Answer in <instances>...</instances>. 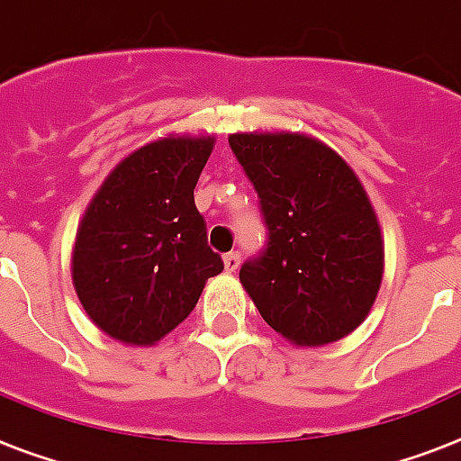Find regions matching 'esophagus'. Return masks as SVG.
I'll use <instances>...</instances> for the list:
<instances>
[{
  "label": "esophagus",
  "mask_w": 461,
  "mask_h": 461,
  "mask_svg": "<svg viewBox=\"0 0 461 461\" xmlns=\"http://www.w3.org/2000/svg\"><path fill=\"white\" fill-rule=\"evenodd\" d=\"M223 264H226V271L228 273H235L240 266V254L238 252H230L223 257Z\"/></svg>",
  "instance_id": "34e87169"
}]
</instances>
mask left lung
Masks as SVG:
<instances>
[{
  "mask_svg": "<svg viewBox=\"0 0 461 461\" xmlns=\"http://www.w3.org/2000/svg\"><path fill=\"white\" fill-rule=\"evenodd\" d=\"M228 143L268 228L264 249L240 268L261 318L296 346L351 334L384 273L382 230L358 176L302 134H233Z\"/></svg>",
  "mask_w": 461,
  "mask_h": 461,
  "instance_id": "8db88e82",
  "label": "left lung"
}]
</instances>
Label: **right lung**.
Returning <instances> with one entry per match:
<instances>
[{
	"mask_svg": "<svg viewBox=\"0 0 461 461\" xmlns=\"http://www.w3.org/2000/svg\"><path fill=\"white\" fill-rule=\"evenodd\" d=\"M212 148V136L148 143L122 159L86 207L72 283L113 339L159 341L188 318L207 277L223 271L193 197Z\"/></svg>",
	"mask_w": 461,
	"mask_h": 461,
	"instance_id": "1",
	"label": "right lung"
}]
</instances>
